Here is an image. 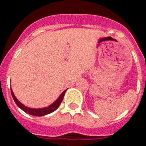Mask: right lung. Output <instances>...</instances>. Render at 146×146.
Returning a JSON list of instances; mask_svg holds the SVG:
<instances>
[{
    "label": "right lung",
    "instance_id": "add662e5",
    "mask_svg": "<svg viewBox=\"0 0 146 146\" xmlns=\"http://www.w3.org/2000/svg\"><path fill=\"white\" fill-rule=\"evenodd\" d=\"M66 91V90L64 91V92L60 94V96H59L58 99L53 104H52L51 105L47 107V108H42V109H33V108H27V107H25L22 103H20V102L18 101L17 99V98L15 97V95H14V94H13L12 90L11 89V96H12L13 99L15 100L17 105L20 109L23 110L24 112H25V113H28V114L30 115H34V116H43V115H45L50 114V113L55 111V110H57L58 108L59 107V105L60 104V103H61V102L63 101V99H64V94H65Z\"/></svg>",
    "mask_w": 146,
    "mask_h": 146
}]
</instances>
